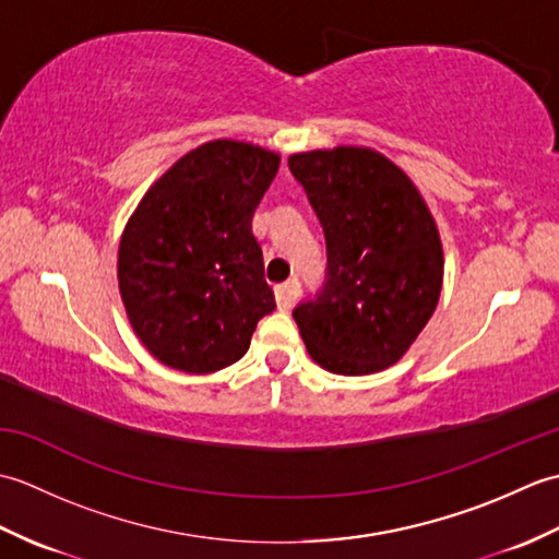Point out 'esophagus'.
<instances>
[{"label":"esophagus","instance_id":"1","mask_svg":"<svg viewBox=\"0 0 559 559\" xmlns=\"http://www.w3.org/2000/svg\"><path fill=\"white\" fill-rule=\"evenodd\" d=\"M298 295H300L298 278H290L286 283H281V286H276V305H278V310H283V312L290 310L293 302L298 300Z\"/></svg>","mask_w":559,"mask_h":559}]
</instances>
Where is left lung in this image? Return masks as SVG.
<instances>
[{"instance_id": "8db88e82", "label": "left lung", "mask_w": 559, "mask_h": 559, "mask_svg": "<svg viewBox=\"0 0 559 559\" xmlns=\"http://www.w3.org/2000/svg\"><path fill=\"white\" fill-rule=\"evenodd\" d=\"M288 168L326 237V276L293 310L329 372L372 374L418 338L442 290L437 225L406 173L372 148L295 153Z\"/></svg>"}]
</instances>
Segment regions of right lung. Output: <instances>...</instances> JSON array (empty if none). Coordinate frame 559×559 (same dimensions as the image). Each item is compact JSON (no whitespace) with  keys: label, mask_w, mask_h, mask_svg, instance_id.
Returning <instances> with one entry per match:
<instances>
[{"label":"right lung","mask_w":559,"mask_h":559,"mask_svg":"<svg viewBox=\"0 0 559 559\" xmlns=\"http://www.w3.org/2000/svg\"><path fill=\"white\" fill-rule=\"evenodd\" d=\"M281 158L218 139L189 151L129 218L117 278L141 343L173 370L237 362L261 317L276 310L252 233Z\"/></svg>","instance_id":"1"}]
</instances>
